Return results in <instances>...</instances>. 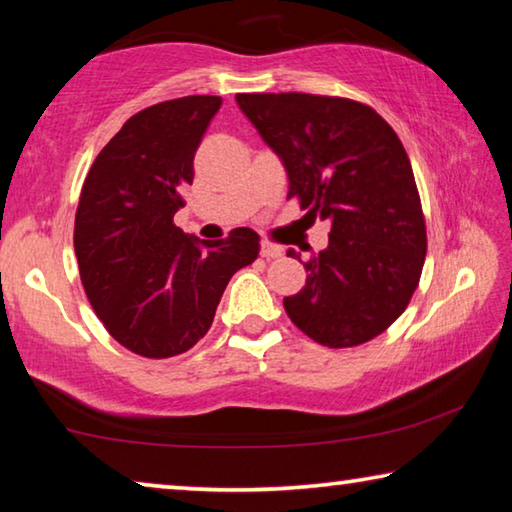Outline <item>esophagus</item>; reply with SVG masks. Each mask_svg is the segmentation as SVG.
<instances>
[{
    "instance_id": "obj_1",
    "label": "esophagus",
    "mask_w": 512,
    "mask_h": 512,
    "mask_svg": "<svg viewBox=\"0 0 512 512\" xmlns=\"http://www.w3.org/2000/svg\"><path fill=\"white\" fill-rule=\"evenodd\" d=\"M259 253H262V257L266 259H275L282 255V248L277 244H271V241H262V246H259Z\"/></svg>"
}]
</instances>
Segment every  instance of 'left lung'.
I'll return each mask as SVG.
<instances>
[{
	"label": "left lung",
	"mask_w": 512,
	"mask_h": 512,
	"mask_svg": "<svg viewBox=\"0 0 512 512\" xmlns=\"http://www.w3.org/2000/svg\"><path fill=\"white\" fill-rule=\"evenodd\" d=\"M237 103L282 160L289 196L332 223L327 248L305 264V287L284 298L289 318L327 348L375 339L409 305L427 255L400 137L350 99L282 92L237 94Z\"/></svg>",
	"instance_id": "1"
}]
</instances>
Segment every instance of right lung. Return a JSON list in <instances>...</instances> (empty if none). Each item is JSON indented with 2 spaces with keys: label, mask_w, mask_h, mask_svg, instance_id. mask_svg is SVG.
Returning <instances> with one entry per match:
<instances>
[{
  "label": "right lung",
  "mask_w": 512,
  "mask_h": 512,
  "mask_svg": "<svg viewBox=\"0 0 512 512\" xmlns=\"http://www.w3.org/2000/svg\"><path fill=\"white\" fill-rule=\"evenodd\" d=\"M219 108L221 97L196 94L137 112L85 176L74 223L83 289L112 339L142 357L194 348L230 277L259 253L250 228L203 241L173 225Z\"/></svg>",
  "instance_id": "right-lung-1"
}]
</instances>
